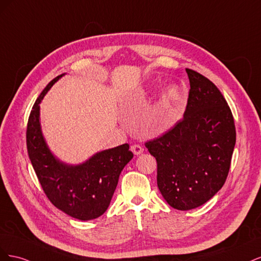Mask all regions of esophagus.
I'll return each mask as SVG.
<instances>
[{
	"label": "esophagus",
	"mask_w": 261,
	"mask_h": 261,
	"mask_svg": "<svg viewBox=\"0 0 261 261\" xmlns=\"http://www.w3.org/2000/svg\"><path fill=\"white\" fill-rule=\"evenodd\" d=\"M130 149H132V151L134 152V154H136V155H138V154L144 152V148L141 147L140 145H137V144L133 145V146L130 147Z\"/></svg>",
	"instance_id": "esophagus-1"
}]
</instances>
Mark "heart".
I'll return each mask as SVG.
<instances>
[{
    "label": "heart",
    "instance_id": "b5f03b06",
    "mask_svg": "<svg viewBox=\"0 0 261 261\" xmlns=\"http://www.w3.org/2000/svg\"><path fill=\"white\" fill-rule=\"evenodd\" d=\"M179 97V89L176 86H171L164 91L162 96V105L163 106H170L173 102H175Z\"/></svg>",
    "mask_w": 261,
    "mask_h": 261
}]
</instances>
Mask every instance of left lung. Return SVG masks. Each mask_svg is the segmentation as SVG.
<instances>
[{
    "instance_id": "1",
    "label": "left lung",
    "mask_w": 261,
    "mask_h": 261,
    "mask_svg": "<svg viewBox=\"0 0 261 261\" xmlns=\"http://www.w3.org/2000/svg\"><path fill=\"white\" fill-rule=\"evenodd\" d=\"M191 89L184 117L145 143L156 160V184L177 210L201 206L224 185L236 141L234 117L217 86L186 68Z\"/></svg>"
}]
</instances>
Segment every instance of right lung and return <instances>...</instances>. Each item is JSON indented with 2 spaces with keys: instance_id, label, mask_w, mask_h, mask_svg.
<instances>
[{
  "instance_id": "add662e5",
  "label": "right lung",
  "mask_w": 261,
  "mask_h": 261,
  "mask_svg": "<svg viewBox=\"0 0 261 261\" xmlns=\"http://www.w3.org/2000/svg\"><path fill=\"white\" fill-rule=\"evenodd\" d=\"M55 77L45 87L31 110L26 132L29 159L45 196L58 209L75 219H96L107 211L124 167L134 156L129 145L105 150L80 165H67L55 159L41 133L39 114L41 100Z\"/></svg>"
}]
</instances>
